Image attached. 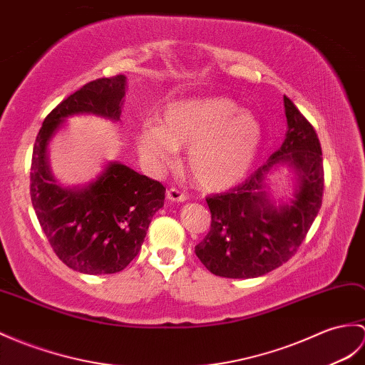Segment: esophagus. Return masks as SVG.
Returning <instances> with one entry per match:
<instances>
[{
  "instance_id": "34e87169",
  "label": "esophagus",
  "mask_w": 365,
  "mask_h": 365,
  "mask_svg": "<svg viewBox=\"0 0 365 365\" xmlns=\"http://www.w3.org/2000/svg\"><path fill=\"white\" fill-rule=\"evenodd\" d=\"M166 199H168L169 202H177V203H180V202L188 200V196H186V194H183V192H180L179 190L171 188V190H168V191H166Z\"/></svg>"
}]
</instances>
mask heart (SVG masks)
I'll return each instance as SVG.
<instances>
[{
  "mask_svg": "<svg viewBox=\"0 0 365 365\" xmlns=\"http://www.w3.org/2000/svg\"><path fill=\"white\" fill-rule=\"evenodd\" d=\"M140 157L157 171L173 168L186 146V168L200 188L222 191L240 183L255 163L262 143L258 118L225 96L168 103L157 123L138 130Z\"/></svg>",
  "mask_w": 365,
  "mask_h": 365,
  "instance_id": "obj_1",
  "label": "heart"
}]
</instances>
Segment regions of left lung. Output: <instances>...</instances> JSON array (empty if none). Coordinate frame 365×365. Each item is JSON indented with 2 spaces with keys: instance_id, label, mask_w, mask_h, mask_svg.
<instances>
[{
  "instance_id": "obj_1",
  "label": "left lung",
  "mask_w": 365,
  "mask_h": 365,
  "mask_svg": "<svg viewBox=\"0 0 365 365\" xmlns=\"http://www.w3.org/2000/svg\"><path fill=\"white\" fill-rule=\"evenodd\" d=\"M284 141L244 183L207 197L211 228L196 245L211 274L257 278L289 259L303 242L322 205V149L307 118L283 98ZM282 168L292 174V192L274 194L269 177Z\"/></svg>"
}]
</instances>
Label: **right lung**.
Wrapping results in <instances>:
<instances>
[{
	"label": "right lung",
	"instance_id": "add662e5",
	"mask_svg": "<svg viewBox=\"0 0 365 365\" xmlns=\"http://www.w3.org/2000/svg\"><path fill=\"white\" fill-rule=\"evenodd\" d=\"M125 76L93 81L51 112L37 135L31 165V200L51 247L81 274H116L138 255L152 217L163 207L165 186L120 162H106L83 185L57 182L49 144L78 115L120 121Z\"/></svg>",
	"mask_w": 365,
	"mask_h": 365
}]
</instances>
